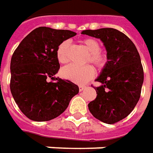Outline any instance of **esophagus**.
Here are the masks:
<instances>
[{"label":"esophagus","mask_w":153,"mask_h":153,"mask_svg":"<svg viewBox=\"0 0 153 153\" xmlns=\"http://www.w3.org/2000/svg\"><path fill=\"white\" fill-rule=\"evenodd\" d=\"M85 88H86V87H85V86H79V91H80V92L83 91Z\"/></svg>","instance_id":"34e87169"}]
</instances>
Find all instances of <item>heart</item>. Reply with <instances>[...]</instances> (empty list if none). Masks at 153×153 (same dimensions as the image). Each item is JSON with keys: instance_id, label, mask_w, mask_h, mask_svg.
Masks as SVG:
<instances>
[{"instance_id": "heart-1", "label": "heart", "mask_w": 153, "mask_h": 153, "mask_svg": "<svg viewBox=\"0 0 153 153\" xmlns=\"http://www.w3.org/2000/svg\"><path fill=\"white\" fill-rule=\"evenodd\" d=\"M82 42L89 52L86 62L92 63L98 70L103 69L108 63V56L101 51V44L93 38L84 39ZM69 48V40L61 42L60 45L57 47L56 57L61 64H65L68 61ZM61 75L64 78L70 80L75 83L85 84L94 76L95 70L90 65H86L83 66L69 65L61 70Z\"/></svg>"}]
</instances>
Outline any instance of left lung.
<instances>
[{"instance_id":"left-lung-1","label":"left lung","mask_w":153,"mask_h":153,"mask_svg":"<svg viewBox=\"0 0 153 153\" xmlns=\"http://www.w3.org/2000/svg\"><path fill=\"white\" fill-rule=\"evenodd\" d=\"M82 34L103 41L108 63L96 79V98L88 103L89 111L106 124H114L128 116L141 97L144 80L141 57L136 46L122 32L111 27L84 30Z\"/></svg>"}]
</instances>
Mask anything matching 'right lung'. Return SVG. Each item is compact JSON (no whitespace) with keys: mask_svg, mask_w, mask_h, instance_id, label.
Instances as JSON below:
<instances>
[{"mask_svg":"<svg viewBox=\"0 0 153 153\" xmlns=\"http://www.w3.org/2000/svg\"><path fill=\"white\" fill-rule=\"evenodd\" d=\"M76 34L39 27L14 51L10 67L11 93L20 110L32 120L48 121L58 117L78 93L77 85L55 76L60 69L57 47Z\"/></svg>","mask_w":153,"mask_h":153,"instance_id":"right-lung-1","label":"right lung"}]
</instances>
